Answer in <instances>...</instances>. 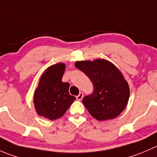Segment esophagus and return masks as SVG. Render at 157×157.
<instances>
[{"instance_id": "34e87169", "label": "esophagus", "mask_w": 157, "mask_h": 157, "mask_svg": "<svg viewBox=\"0 0 157 157\" xmlns=\"http://www.w3.org/2000/svg\"><path fill=\"white\" fill-rule=\"evenodd\" d=\"M83 93H80V94L76 97V98H77V100H81L82 99H83Z\"/></svg>"}]
</instances>
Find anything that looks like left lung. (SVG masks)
Wrapping results in <instances>:
<instances>
[{
	"label": "left lung",
	"mask_w": 157,
	"mask_h": 157,
	"mask_svg": "<svg viewBox=\"0 0 157 157\" xmlns=\"http://www.w3.org/2000/svg\"><path fill=\"white\" fill-rule=\"evenodd\" d=\"M92 81L94 92L83 99L90 114L97 121L118 117L127 106L130 87L124 75L113 63L105 59L75 62Z\"/></svg>",
	"instance_id": "8db88e82"
}]
</instances>
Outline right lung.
Here are the masks:
<instances>
[{
  "mask_svg": "<svg viewBox=\"0 0 157 157\" xmlns=\"http://www.w3.org/2000/svg\"><path fill=\"white\" fill-rule=\"evenodd\" d=\"M66 65L58 63L45 70L33 94L36 113L51 121L64 115L76 97L69 93V83L62 81Z\"/></svg>",
  "mask_w": 157,
  "mask_h": 157,
  "instance_id": "add662e5",
  "label": "right lung"
}]
</instances>
